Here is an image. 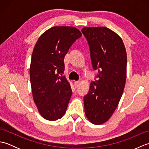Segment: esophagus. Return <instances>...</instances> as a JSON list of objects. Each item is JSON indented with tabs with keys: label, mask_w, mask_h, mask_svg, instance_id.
I'll list each match as a JSON object with an SVG mask.
<instances>
[{
	"label": "esophagus",
	"mask_w": 149,
	"mask_h": 149,
	"mask_svg": "<svg viewBox=\"0 0 149 149\" xmlns=\"http://www.w3.org/2000/svg\"><path fill=\"white\" fill-rule=\"evenodd\" d=\"M74 85H75V88H77L79 86V81H75Z\"/></svg>",
	"instance_id": "obj_1"
}]
</instances>
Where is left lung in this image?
<instances>
[{"instance_id":"obj_1","label":"left lung","mask_w":149,"mask_h":149,"mask_svg":"<svg viewBox=\"0 0 149 149\" xmlns=\"http://www.w3.org/2000/svg\"><path fill=\"white\" fill-rule=\"evenodd\" d=\"M82 33L89 44L98 80L91 82L84 97V112L95 125L106 122L118 105L127 76V53L121 38L106 27H85Z\"/></svg>"}]
</instances>
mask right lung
<instances>
[{
	"label": "right lung",
	"instance_id": "1",
	"mask_svg": "<svg viewBox=\"0 0 149 149\" xmlns=\"http://www.w3.org/2000/svg\"><path fill=\"white\" fill-rule=\"evenodd\" d=\"M81 36L74 27L54 26L40 36L34 47L29 70L31 90L38 110L47 120L60 119L67 109L72 91L68 81L62 76L64 58Z\"/></svg>",
	"mask_w": 149,
	"mask_h": 149
}]
</instances>
